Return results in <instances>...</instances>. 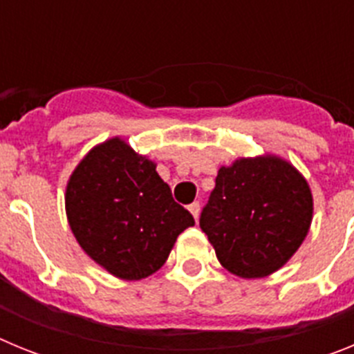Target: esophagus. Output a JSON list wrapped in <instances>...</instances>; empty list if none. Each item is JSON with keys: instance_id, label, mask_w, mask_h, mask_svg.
<instances>
[{"instance_id": "1", "label": "esophagus", "mask_w": 354, "mask_h": 354, "mask_svg": "<svg viewBox=\"0 0 354 354\" xmlns=\"http://www.w3.org/2000/svg\"><path fill=\"white\" fill-rule=\"evenodd\" d=\"M187 211L192 212L195 220H198V214H200V204H198V202H193V204L187 205Z\"/></svg>"}]
</instances>
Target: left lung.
<instances>
[{
	"mask_svg": "<svg viewBox=\"0 0 354 354\" xmlns=\"http://www.w3.org/2000/svg\"><path fill=\"white\" fill-rule=\"evenodd\" d=\"M314 196L286 158L264 152L218 170L200 228L225 270L246 280L273 274L310 230Z\"/></svg>",
	"mask_w": 354,
	"mask_h": 354,
	"instance_id": "1",
	"label": "left lung"
}]
</instances>
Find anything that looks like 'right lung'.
<instances>
[{"label": "right lung", "instance_id": "add662e5", "mask_svg": "<svg viewBox=\"0 0 354 354\" xmlns=\"http://www.w3.org/2000/svg\"><path fill=\"white\" fill-rule=\"evenodd\" d=\"M156 167L113 136L84 154L65 187V214L77 245L102 270L127 282L154 274L179 234L195 225Z\"/></svg>", "mask_w": 354, "mask_h": 354}]
</instances>
